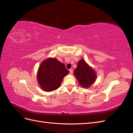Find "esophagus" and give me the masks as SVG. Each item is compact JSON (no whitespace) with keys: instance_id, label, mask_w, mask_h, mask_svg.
<instances>
[{"instance_id":"1","label":"esophagus","mask_w":133,"mask_h":133,"mask_svg":"<svg viewBox=\"0 0 133 133\" xmlns=\"http://www.w3.org/2000/svg\"><path fill=\"white\" fill-rule=\"evenodd\" d=\"M73 69H70V70H69V73H70V74H73Z\"/></svg>"}]
</instances>
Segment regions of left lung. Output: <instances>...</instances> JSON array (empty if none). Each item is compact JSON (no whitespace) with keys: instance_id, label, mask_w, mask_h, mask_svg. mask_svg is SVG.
<instances>
[{"instance_id":"left-lung-1","label":"left lung","mask_w":133,"mask_h":133,"mask_svg":"<svg viewBox=\"0 0 133 133\" xmlns=\"http://www.w3.org/2000/svg\"><path fill=\"white\" fill-rule=\"evenodd\" d=\"M74 74L80 85L85 88L90 87L97 78L94 70L82 59L78 62Z\"/></svg>"}]
</instances>
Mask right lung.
<instances>
[{"mask_svg":"<svg viewBox=\"0 0 133 133\" xmlns=\"http://www.w3.org/2000/svg\"><path fill=\"white\" fill-rule=\"evenodd\" d=\"M69 73L64 64L55 58H49L41 64L37 78L43 90L52 91L59 88L64 76Z\"/></svg>","mask_w":133,"mask_h":133,"instance_id":"add662e5","label":"right lung"}]
</instances>
